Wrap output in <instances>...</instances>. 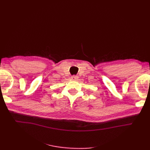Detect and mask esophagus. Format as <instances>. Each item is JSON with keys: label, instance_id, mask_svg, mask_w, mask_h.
<instances>
[{"label": "esophagus", "instance_id": "esophagus-1", "mask_svg": "<svg viewBox=\"0 0 150 150\" xmlns=\"http://www.w3.org/2000/svg\"><path fill=\"white\" fill-rule=\"evenodd\" d=\"M78 76H71V79L72 80H76V79H78Z\"/></svg>", "mask_w": 150, "mask_h": 150}]
</instances>
